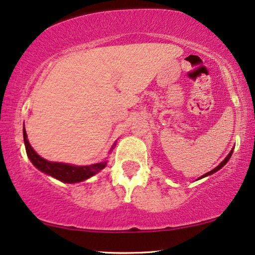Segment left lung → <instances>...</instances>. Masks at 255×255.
Listing matches in <instances>:
<instances>
[{"mask_svg": "<svg viewBox=\"0 0 255 255\" xmlns=\"http://www.w3.org/2000/svg\"><path fill=\"white\" fill-rule=\"evenodd\" d=\"M233 149H234V148H233ZM233 149H232L231 151H230V154H228V155L226 156V157H225V160L224 161H221V162L220 163H219V165L217 166V167H215V168L214 169H212L211 170V172H208V173H206V174H204V175H202V176H200V178L199 179H202V178H206V176H208V175H212V174H214L215 172H218V170L219 169H221L222 168V167H224L225 165H226V163L228 162V160H230L231 159V156H232V153H233Z\"/></svg>", "mask_w": 255, "mask_h": 255, "instance_id": "8db88e82", "label": "left lung"}]
</instances>
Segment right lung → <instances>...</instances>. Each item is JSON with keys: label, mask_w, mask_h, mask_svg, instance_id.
<instances>
[{"label": "right lung", "mask_w": 255, "mask_h": 255, "mask_svg": "<svg viewBox=\"0 0 255 255\" xmlns=\"http://www.w3.org/2000/svg\"><path fill=\"white\" fill-rule=\"evenodd\" d=\"M23 140H24V146L25 151H27V155L29 160L31 161V163L36 167L38 170H41L42 173L47 174V175L51 176V178L60 180V181L66 182V183H76L85 181V180L92 178L93 175L98 174L100 170H102L107 166V160L101 161V162L93 163L89 166H75L72 163H63V162H53V161H48L43 157H41L36 151L34 150V148L30 146L28 141L27 131L23 128ZM115 143L113 144L111 150L114 148Z\"/></svg>", "instance_id": "right-lung-1"}]
</instances>
